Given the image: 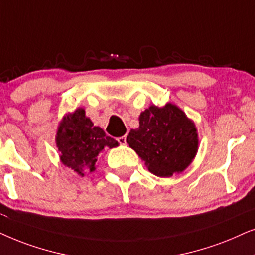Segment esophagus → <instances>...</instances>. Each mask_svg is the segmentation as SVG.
I'll use <instances>...</instances> for the list:
<instances>
[{
  "mask_svg": "<svg viewBox=\"0 0 255 255\" xmlns=\"http://www.w3.org/2000/svg\"><path fill=\"white\" fill-rule=\"evenodd\" d=\"M118 142L120 144H126V143H127V136H126V135H124V136L118 137Z\"/></svg>",
  "mask_w": 255,
  "mask_h": 255,
  "instance_id": "esophagus-1",
  "label": "esophagus"
}]
</instances>
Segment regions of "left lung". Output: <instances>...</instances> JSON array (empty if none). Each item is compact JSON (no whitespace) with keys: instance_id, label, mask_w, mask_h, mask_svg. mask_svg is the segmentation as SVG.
Listing matches in <instances>:
<instances>
[{"instance_id":"obj_1","label":"left lung","mask_w":255,"mask_h":255,"mask_svg":"<svg viewBox=\"0 0 255 255\" xmlns=\"http://www.w3.org/2000/svg\"><path fill=\"white\" fill-rule=\"evenodd\" d=\"M140 127L127 136L130 148L158 177L182 172L192 162L198 137L196 127L182 110L172 104L158 108L150 106L142 112Z\"/></svg>"}]
</instances>
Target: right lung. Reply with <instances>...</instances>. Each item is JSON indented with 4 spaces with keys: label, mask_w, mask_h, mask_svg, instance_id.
I'll use <instances>...</instances> for the list:
<instances>
[{
    "label": "right lung",
    "mask_w": 255,
    "mask_h": 255,
    "mask_svg": "<svg viewBox=\"0 0 255 255\" xmlns=\"http://www.w3.org/2000/svg\"><path fill=\"white\" fill-rule=\"evenodd\" d=\"M56 141L63 164L80 176L96 170L98 156L118 145V141L106 135L100 127L93 126L83 108L63 119Z\"/></svg>",
    "instance_id": "obj_1"
}]
</instances>
